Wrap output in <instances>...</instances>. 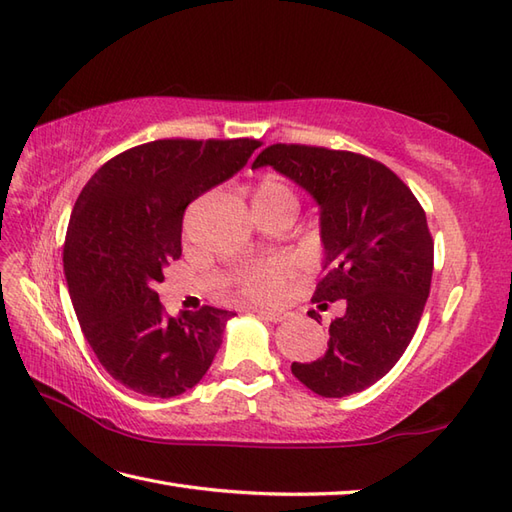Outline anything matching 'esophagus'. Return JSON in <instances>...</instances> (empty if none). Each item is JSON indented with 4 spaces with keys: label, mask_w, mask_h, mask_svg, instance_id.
<instances>
[{
    "label": "esophagus",
    "mask_w": 512,
    "mask_h": 512,
    "mask_svg": "<svg viewBox=\"0 0 512 512\" xmlns=\"http://www.w3.org/2000/svg\"><path fill=\"white\" fill-rule=\"evenodd\" d=\"M257 316L261 320H268V323H281V320L288 318V314L279 310H257Z\"/></svg>",
    "instance_id": "1"
}]
</instances>
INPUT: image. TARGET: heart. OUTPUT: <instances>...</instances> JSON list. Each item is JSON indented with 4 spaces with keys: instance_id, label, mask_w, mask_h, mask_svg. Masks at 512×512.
<instances>
[{
    "instance_id": "obj_1",
    "label": "heart",
    "mask_w": 512,
    "mask_h": 512,
    "mask_svg": "<svg viewBox=\"0 0 512 512\" xmlns=\"http://www.w3.org/2000/svg\"><path fill=\"white\" fill-rule=\"evenodd\" d=\"M279 202H292L296 205V196L292 189L277 181V178H261L253 187V207L266 209ZM294 268L288 259L283 257H270L259 259L253 264H246L235 277L237 292L246 296L248 301L255 303H270L277 301L283 294L285 285L292 279Z\"/></svg>"
}]
</instances>
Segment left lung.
Instances as JSON below:
<instances>
[{
	"mask_svg": "<svg viewBox=\"0 0 512 512\" xmlns=\"http://www.w3.org/2000/svg\"><path fill=\"white\" fill-rule=\"evenodd\" d=\"M261 165L318 202L327 275L312 303L347 307L331 320L323 358L294 362V377L334 399L373 386L408 349L430 296L434 240L421 202L384 163L358 152L272 144L253 161Z\"/></svg>",
	"mask_w": 512,
	"mask_h": 512,
	"instance_id": "1",
	"label": "left lung"
}]
</instances>
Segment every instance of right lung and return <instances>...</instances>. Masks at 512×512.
Returning a JSON list of instances; mask_svg holds the SVG:
<instances>
[{"instance_id":"1","label":"right lung","mask_w":512,"mask_h":512,"mask_svg":"<svg viewBox=\"0 0 512 512\" xmlns=\"http://www.w3.org/2000/svg\"><path fill=\"white\" fill-rule=\"evenodd\" d=\"M259 146L248 137L157 139L106 161L82 187L63 246L69 296L95 358L139 395H181L216 358L233 312L202 305L172 318L154 288L183 253L189 202Z\"/></svg>"}]
</instances>
